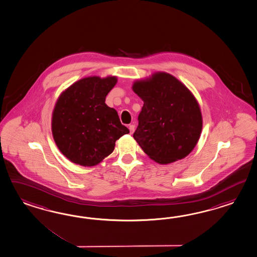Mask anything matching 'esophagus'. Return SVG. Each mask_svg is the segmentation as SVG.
<instances>
[{
    "mask_svg": "<svg viewBox=\"0 0 257 257\" xmlns=\"http://www.w3.org/2000/svg\"><path fill=\"white\" fill-rule=\"evenodd\" d=\"M128 128H130V132H131V134H132L134 131H135V125H128Z\"/></svg>",
    "mask_w": 257,
    "mask_h": 257,
    "instance_id": "34e87169",
    "label": "esophagus"
}]
</instances>
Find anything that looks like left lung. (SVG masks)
<instances>
[{
    "label": "left lung",
    "instance_id": "1",
    "mask_svg": "<svg viewBox=\"0 0 257 257\" xmlns=\"http://www.w3.org/2000/svg\"><path fill=\"white\" fill-rule=\"evenodd\" d=\"M133 91L144 100L133 137L159 164L183 159L198 144L202 115L190 90L170 73H154L134 82Z\"/></svg>",
    "mask_w": 257,
    "mask_h": 257
}]
</instances>
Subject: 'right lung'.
Returning a JSON list of instances; mask_svg holds the SVG:
<instances>
[{
    "label": "right lung",
    "instance_id": "1",
    "mask_svg": "<svg viewBox=\"0 0 257 257\" xmlns=\"http://www.w3.org/2000/svg\"><path fill=\"white\" fill-rule=\"evenodd\" d=\"M117 78L90 76L61 93L52 114V134L60 152L75 164L92 167L112 154L116 140L130 131L106 105Z\"/></svg>",
    "mask_w": 257,
    "mask_h": 257
}]
</instances>
